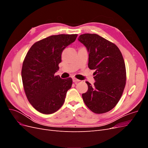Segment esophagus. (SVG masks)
Masks as SVG:
<instances>
[{
    "mask_svg": "<svg viewBox=\"0 0 148 148\" xmlns=\"http://www.w3.org/2000/svg\"><path fill=\"white\" fill-rule=\"evenodd\" d=\"M79 81H80V80L78 79H77V78H75V77L73 78V82H75V83H77V82H79Z\"/></svg>",
    "mask_w": 148,
    "mask_h": 148,
    "instance_id": "1",
    "label": "esophagus"
}]
</instances>
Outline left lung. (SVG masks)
Segmentation results:
<instances>
[{
    "mask_svg": "<svg viewBox=\"0 0 148 148\" xmlns=\"http://www.w3.org/2000/svg\"><path fill=\"white\" fill-rule=\"evenodd\" d=\"M79 41L89 52L88 67L95 70L92 86L82 97L94 113L104 114L112 109L120 101L126 84L127 73L123 57L115 44L96 34H83Z\"/></svg>",
    "mask_w": 148,
    "mask_h": 148,
    "instance_id": "8db88e82",
    "label": "left lung"
}]
</instances>
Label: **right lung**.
<instances>
[{
	"label": "right lung",
	"mask_w": 148,
	"mask_h": 148,
	"mask_svg": "<svg viewBox=\"0 0 148 148\" xmlns=\"http://www.w3.org/2000/svg\"><path fill=\"white\" fill-rule=\"evenodd\" d=\"M78 34L52 35L35 42L27 52L21 69L26 97L34 108L44 114L56 112L63 106L72 78L62 79L59 69L64 49Z\"/></svg>",
	"instance_id": "1"
}]
</instances>
